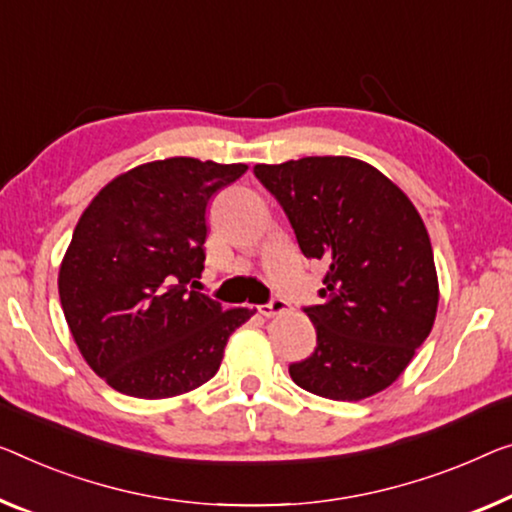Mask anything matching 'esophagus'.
Wrapping results in <instances>:
<instances>
[{
	"instance_id": "1",
	"label": "esophagus",
	"mask_w": 512,
	"mask_h": 512,
	"mask_svg": "<svg viewBox=\"0 0 512 512\" xmlns=\"http://www.w3.org/2000/svg\"><path fill=\"white\" fill-rule=\"evenodd\" d=\"M287 310H289V305H287V301H282V299H271L269 303L259 305V312H262L264 317H276V315H282V312H287Z\"/></svg>"
}]
</instances>
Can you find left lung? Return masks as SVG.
<instances>
[{
    "instance_id": "obj_1",
    "label": "left lung",
    "mask_w": 512,
    "mask_h": 512,
    "mask_svg": "<svg viewBox=\"0 0 512 512\" xmlns=\"http://www.w3.org/2000/svg\"><path fill=\"white\" fill-rule=\"evenodd\" d=\"M305 257L329 271L305 308L317 347L289 365L294 384L329 400L384 391L432 331L439 280L421 213L377 167L349 156L255 165Z\"/></svg>"
}]
</instances>
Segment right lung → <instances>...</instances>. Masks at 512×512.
Here are the masks:
<instances>
[{
    "label": "right lung",
    "mask_w": 512,
    "mask_h": 512,
    "mask_svg": "<svg viewBox=\"0 0 512 512\" xmlns=\"http://www.w3.org/2000/svg\"><path fill=\"white\" fill-rule=\"evenodd\" d=\"M248 165L165 158L114 177L75 225L59 299L75 345L114 391L163 400L207 384L255 310L195 292L207 204Z\"/></svg>",
    "instance_id": "add662e5"
}]
</instances>
